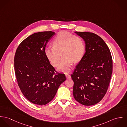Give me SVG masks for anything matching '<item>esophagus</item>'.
<instances>
[{"label":"esophagus","mask_w":127,"mask_h":127,"mask_svg":"<svg viewBox=\"0 0 127 127\" xmlns=\"http://www.w3.org/2000/svg\"><path fill=\"white\" fill-rule=\"evenodd\" d=\"M65 76L67 79H70L71 78V76L70 75H69L68 74H65Z\"/></svg>","instance_id":"obj_1"}]
</instances>
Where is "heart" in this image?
Masks as SVG:
<instances>
[{"instance_id":"obj_1","label":"heart","mask_w":127,"mask_h":127,"mask_svg":"<svg viewBox=\"0 0 127 127\" xmlns=\"http://www.w3.org/2000/svg\"><path fill=\"white\" fill-rule=\"evenodd\" d=\"M53 45L52 47H46L44 53L51 64L57 66L62 53L64 58L60 63L58 69L64 72L70 71L73 62H80L85 51L83 39L66 31H62L57 34L53 40Z\"/></svg>"}]
</instances>
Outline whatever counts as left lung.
Returning <instances> with one entry per match:
<instances>
[{
	"mask_svg": "<svg viewBox=\"0 0 127 127\" xmlns=\"http://www.w3.org/2000/svg\"><path fill=\"white\" fill-rule=\"evenodd\" d=\"M85 41L86 53L71 78L75 99L85 106L99 103L105 95L112 73V60L108 46L97 35L75 32Z\"/></svg>",
	"mask_w": 127,
	"mask_h": 127,
	"instance_id": "left-lung-1",
	"label": "left lung"
}]
</instances>
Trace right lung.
I'll return each instance as SVG.
<instances>
[{
  "mask_svg": "<svg viewBox=\"0 0 127 127\" xmlns=\"http://www.w3.org/2000/svg\"><path fill=\"white\" fill-rule=\"evenodd\" d=\"M54 32L34 33L23 40L16 50L14 67L18 87L25 97L40 106L50 102L65 75L57 72L44 53L48 41Z\"/></svg>",
  "mask_w": 127,
  "mask_h": 127,
  "instance_id": "right-lung-1",
  "label": "right lung"
}]
</instances>
